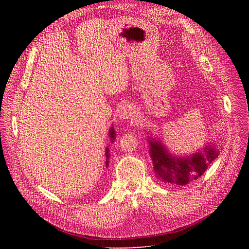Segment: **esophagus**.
<instances>
[{"label":"esophagus","instance_id":"1","mask_svg":"<svg viewBox=\"0 0 249 249\" xmlns=\"http://www.w3.org/2000/svg\"><path fill=\"white\" fill-rule=\"evenodd\" d=\"M134 114V108L130 104H124L118 110V116H119L120 119H129L131 118Z\"/></svg>","mask_w":249,"mask_h":249}]
</instances>
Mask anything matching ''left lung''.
I'll list each match as a JSON object with an SVG mask.
<instances>
[{
	"mask_svg": "<svg viewBox=\"0 0 249 249\" xmlns=\"http://www.w3.org/2000/svg\"><path fill=\"white\" fill-rule=\"evenodd\" d=\"M149 144L156 176L167 184L178 186H185L202 177L209 164L218 156V151L213 146H207L204 154L198 152L191 158L176 159L168 154L159 141L150 140Z\"/></svg>",
	"mask_w": 249,
	"mask_h": 249,
	"instance_id": "obj_1",
	"label": "left lung"
}]
</instances>
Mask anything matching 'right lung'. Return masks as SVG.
Segmentation results:
<instances>
[{"mask_svg":"<svg viewBox=\"0 0 249 249\" xmlns=\"http://www.w3.org/2000/svg\"><path fill=\"white\" fill-rule=\"evenodd\" d=\"M114 136H115V131H114L113 128H111V130H110V138L113 140L115 138ZM109 160H110V150H109V148H107L106 149V165L109 164Z\"/></svg>","mask_w":249,"mask_h":249,"instance_id":"obj_1","label":"right lung"}]
</instances>
